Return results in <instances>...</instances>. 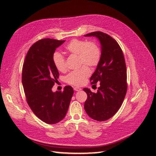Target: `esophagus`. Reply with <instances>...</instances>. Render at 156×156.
<instances>
[{
  "label": "esophagus",
  "mask_w": 156,
  "mask_h": 156,
  "mask_svg": "<svg viewBox=\"0 0 156 156\" xmlns=\"http://www.w3.org/2000/svg\"><path fill=\"white\" fill-rule=\"evenodd\" d=\"M82 89L80 88V87H74V91H80Z\"/></svg>",
  "instance_id": "esophagus-1"
}]
</instances>
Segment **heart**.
<instances>
[{"label": "heart", "instance_id": "heart-1", "mask_svg": "<svg viewBox=\"0 0 156 156\" xmlns=\"http://www.w3.org/2000/svg\"><path fill=\"white\" fill-rule=\"evenodd\" d=\"M66 50L70 55L78 56L80 65H87L94 67L99 62L101 57L100 49L96 43L92 41L86 42L82 40L73 39L68 44ZM54 65L58 71L65 72L66 65L63 56L56 52L53 55ZM90 74V70L86 66L80 69L70 73L66 77V81L74 86H82Z\"/></svg>", "mask_w": 156, "mask_h": 156}]
</instances>
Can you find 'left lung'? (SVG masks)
Wrapping results in <instances>:
<instances>
[{
    "label": "left lung",
    "instance_id": "left-lung-1",
    "mask_svg": "<svg viewBox=\"0 0 156 156\" xmlns=\"http://www.w3.org/2000/svg\"><path fill=\"white\" fill-rule=\"evenodd\" d=\"M85 37H95L101 45V57L91 84L99 86L97 93L85 87L87 95L84 109L90 117L98 121H107L121 107L126 94V68L122 51L117 42L109 35L95 31Z\"/></svg>",
    "mask_w": 156,
    "mask_h": 156
}]
</instances>
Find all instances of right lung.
Returning <instances> with one entry per match:
<instances>
[{
  "instance_id": "right-lung-1",
  "label": "right lung",
  "mask_w": 156,
  "mask_h": 156,
  "mask_svg": "<svg viewBox=\"0 0 156 156\" xmlns=\"http://www.w3.org/2000/svg\"><path fill=\"white\" fill-rule=\"evenodd\" d=\"M65 42L43 39L30 47L23 65L22 82L27 102L36 116L47 124L65 117L74 94L70 86L62 91H52L59 73L53 62L56 49Z\"/></svg>"
}]
</instances>
